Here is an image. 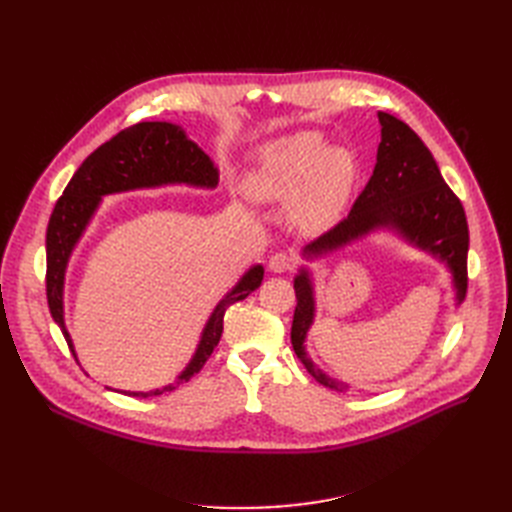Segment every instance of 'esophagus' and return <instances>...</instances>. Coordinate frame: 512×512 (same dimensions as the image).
Instances as JSON below:
<instances>
[{
	"instance_id": "34e87169",
	"label": "esophagus",
	"mask_w": 512,
	"mask_h": 512,
	"mask_svg": "<svg viewBox=\"0 0 512 512\" xmlns=\"http://www.w3.org/2000/svg\"><path fill=\"white\" fill-rule=\"evenodd\" d=\"M294 265H297V258H294L292 254H288V252H275V254L269 258V269H271L273 273L292 271Z\"/></svg>"
}]
</instances>
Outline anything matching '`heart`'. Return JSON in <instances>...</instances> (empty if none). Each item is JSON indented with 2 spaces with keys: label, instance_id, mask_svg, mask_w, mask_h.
Instances as JSON below:
<instances>
[{
  "label": "heart",
  "instance_id": "b5f03b06",
  "mask_svg": "<svg viewBox=\"0 0 512 512\" xmlns=\"http://www.w3.org/2000/svg\"><path fill=\"white\" fill-rule=\"evenodd\" d=\"M356 181V160L344 147H327L320 132L282 136L258 149L245 190L262 203L292 198V215L303 228L331 226L344 211Z\"/></svg>",
  "mask_w": 512,
  "mask_h": 512
}]
</instances>
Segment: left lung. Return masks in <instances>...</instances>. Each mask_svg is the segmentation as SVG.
<instances>
[{"instance_id": "obj_1", "label": "left lung", "mask_w": 512, "mask_h": 512, "mask_svg": "<svg viewBox=\"0 0 512 512\" xmlns=\"http://www.w3.org/2000/svg\"><path fill=\"white\" fill-rule=\"evenodd\" d=\"M380 136L374 175L356 198L348 218L333 226L322 237L303 247V256L314 260L339 247L363 239L374 230H393L418 250L440 258L453 275L457 305L468 290V220L461 200L448 188L416 132L389 113H378ZM294 307L290 342L294 352L320 384L333 391H346V384L324 374L305 352V337L316 316L314 282L307 269L294 277Z\"/></svg>"}]
</instances>
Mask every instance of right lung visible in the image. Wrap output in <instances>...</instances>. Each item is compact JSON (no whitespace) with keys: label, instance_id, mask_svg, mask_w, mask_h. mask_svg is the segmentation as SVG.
Returning <instances> with one entry per match:
<instances>
[{"label":"right lung","instance_id":"right-lung-1","mask_svg":"<svg viewBox=\"0 0 512 512\" xmlns=\"http://www.w3.org/2000/svg\"><path fill=\"white\" fill-rule=\"evenodd\" d=\"M220 181V173L207 153L185 132L168 121H141L121 130L111 141L100 145L91 156L79 166L64 194L57 200L51 213L49 228H46V299L53 320L59 324L66 342L74 354L72 337L64 322V280L68 260L76 243L81 241L87 224L98 211L102 196L160 188V185H192V188H215ZM265 269L262 265L250 267L226 297L215 305L209 316L203 335H200L198 348L175 382L153 391H126L132 397H153L166 391H175L181 382H188L198 374L215 346L220 344L224 331L226 309L243 301L247 294L254 292L262 284Z\"/></svg>","mask_w":512,"mask_h":512}]
</instances>
